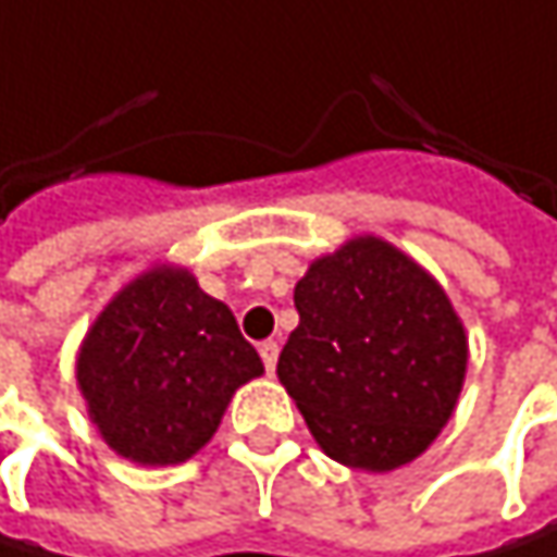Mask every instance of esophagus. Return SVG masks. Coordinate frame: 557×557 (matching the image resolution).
<instances>
[{
    "label": "esophagus",
    "mask_w": 557,
    "mask_h": 557,
    "mask_svg": "<svg viewBox=\"0 0 557 557\" xmlns=\"http://www.w3.org/2000/svg\"><path fill=\"white\" fill-rule=\"evenodd\" d=\"M259 357H262L265 370L272 373L275 363H278V344H275V341H262V344H259Z\"/></svg>",
    "instance_id": "esophagus-1"
}]
</instances>
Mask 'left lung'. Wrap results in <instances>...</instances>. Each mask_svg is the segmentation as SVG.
Instances as JSON below:
<instances>
[{"instance_id":"left-lung-1","label":"left lung","mask_w":557,"mask_h":557,"mask_svg":"<svg viewBox=\"0 0 557 557\" xmlns=\"http://www.w3.org/2000/svg\"><path fill=\"white\" fill-rule=\"evenodd\" d=\"M278 380L327 457L393 470L447 424L467 370L463 327L431 275L363 236L295 285Z\"/></svg>"}]
</instances>
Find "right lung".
<instances>
[{"instance_id": "obj_1", "label": "right lung", "mask_w": 557, "mask_h": 557, "mask_svg": "<svg viewBox=\"0 0 557 557\" xmlns=\"http://www.w3.org/2000/svg\"><path fill=\"white\" fill-rule=\"evenodd\" d=\"M262 373L230 308L184 269H154L97 318L77 360L90 418L136 463H177L216 431L230 396Z\"/></svg>"}]
</instances>
